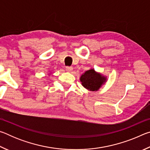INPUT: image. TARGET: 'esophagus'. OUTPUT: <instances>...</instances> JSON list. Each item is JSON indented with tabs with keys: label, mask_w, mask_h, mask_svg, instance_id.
I'll use <instances>...</instances> for the list:
<instances>
[{
	"label": "esophagus",
	"mask_w": 150,
	"mask_h": 150,
	"mask_svg": "<svg viewBox=\"0 0 150 150\" xmlns=\"http://www.w3.org/2000/svg\"><path fill=\"white\" fill-rule=\"evenodd\" d=\"M66 71H68V72L72 71H73V67H69V66H67V67H66Z\"/></svg>",
	"instance_id": "34e87169"
}]
</instances>
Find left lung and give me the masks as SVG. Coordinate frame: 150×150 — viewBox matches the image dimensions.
I'll use <instances>...</instances> for the list:
<instances>
[{
  "label": "left lung",
  "mask_w": 150,
  "mask_h": 150,
  "mask_svg": "<svg viewBox=\"0 0 150 150\" xmlns=\"http://www.w3.org/2000/svg\"><path fill=\"white\" fill-rule=\"evenodd\" d=\"M82 85L88 90L95 91L99 88L106 81L105 77L96 73L94 69H90L81 75L80 78Z\"/></svg>",
  "instance_id": "left-lung-1"
}]
</instances>
